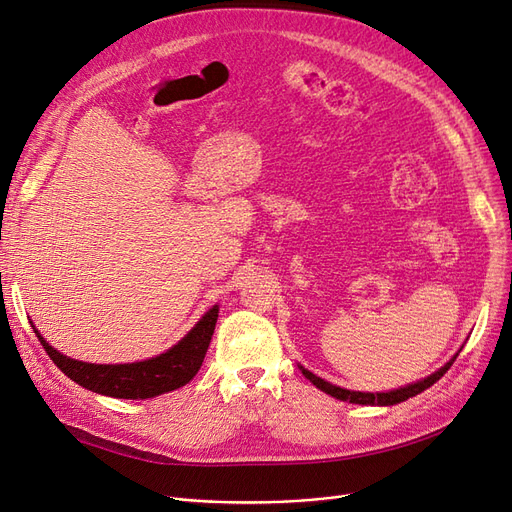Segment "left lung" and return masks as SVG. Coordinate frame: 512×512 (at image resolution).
Instances as JSON below:
<instances>
[{
	"label": "left lung",
	"instance_id": "obj_1",
	"mask_svg": "<svg viewBox=\"0 0 512 512\" xmlns=\"http://www.w3.org/2000/svg\"><path fill=\"white\" fill-rule=\"evenodd\" d=\"M457 356H453V361H448L442 369H438L436 374H431L429 378L416 382V384H410V386H404V389H397V391H391V393H359V391H346V389H339V386L335 384H329L324 382L322 378L314 376L312 371H307L305 367H301L303 376L312 382L314 386H318L320 391H324L327 395L335 397V399H342V401H350V404H363V406H393V404H399V401H406L408 397H414L418 393H423L425 389H429L431 384H436L448 369H451V365L455 363Z\"/></svg>",
	"mask_w": 512,
	"mask_h": 512
}]
</instances>
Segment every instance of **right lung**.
<instances>
[{
    "mask_svg": "<svg viewBox=\"0 0 512 512\" xmlns=\"http://www.w3.org/2000/svg\"><path fill=\"white\" fill-rule=\"evenodd\" d=\"M218 312V305H213L177 346L156 356V359L128 365H94L74 361L46 344V339L38 331L36 335L51 361L83 389L119 399H149L179 389L198 374L215 331V322H218Z\"/></svg>",
    "mask_w": 512,
    "mask_h": 512,
    "instance_id": "obj_1",
    "label": "right lung"
}]
</instances>
